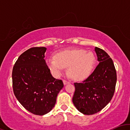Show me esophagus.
Masks as SVG:
<instances>
[{"label": "esophagus", "instance_id": "1", "mask_svg": "<svg viewBox=\"0 0 130 130\" xmlns=\"http://www.w3.org/2000/svg\"><path fill=\"white\" fill-rule=\"evenodd\" d=\"M63 84H64V85H66V84H69V83H70V82L68 81V80H65V79H64V80H63Z\"/></svg>", "mask_w": 130, "mask_h": 130}]
</instances>
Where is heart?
<instances>
[{
	"label": "heart",
	"instance_id": "heart-1",
	"mask_svg": "<svg viewBox=\"0 0 130 130\" xmlns=\"http://www.w3.org/2000/svg\"><path fill=\"white\" fill-rule=\"evenodd\" d=\"M47 66L54 75L59 76L68 67V73L75 79L87 78L93 71L96 59L92 52L84 50H66L57 53L55 59L47 58Z\"/></svg>",
	"mask_w": 130,
	"mask_h": 130
}]
</instances>
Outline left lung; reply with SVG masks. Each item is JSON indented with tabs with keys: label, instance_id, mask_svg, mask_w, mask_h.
Returning <instances> with one entry per match:
<instances>
[{
	"label": "left lung",
	"instance_id": "left-lung-1",
	"mask_svg": "<svg viewBox=\"0 0 130 130\" xmlns=\"http://www.w3.org/2000/svg\"><path fill=\"white\" fill-rule=\"evenodd\" d=\"M99 63L93 72L80 83H74L73 103L79 111L92 115L102 110L111 100L117 82L114 62L109 56L95 47Z\"/></svg>",
	"mask_w": 130,
	"mask_h": 130
}]
</instances>
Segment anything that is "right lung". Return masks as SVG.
I'll return each mask as SVG.
<instances>
[{
    "label": "right lung",
    "mask_w": 130,
    "mask_h": 130,
    "mask_svg": "<svg viewBox=\"0 0 130 130\" xmlns=\"http://www.w3.org/2000/svg\"><path fill=\"white\" fill-rule=\"evenodd\" d=\"M45 47H34L19 57L12 71L13 89L22 106L35 115L43 116L54 107L63 87L55 79L44 60Z\"/></svg>",
    "instance_id": "add662e5"
}]
</instances>
